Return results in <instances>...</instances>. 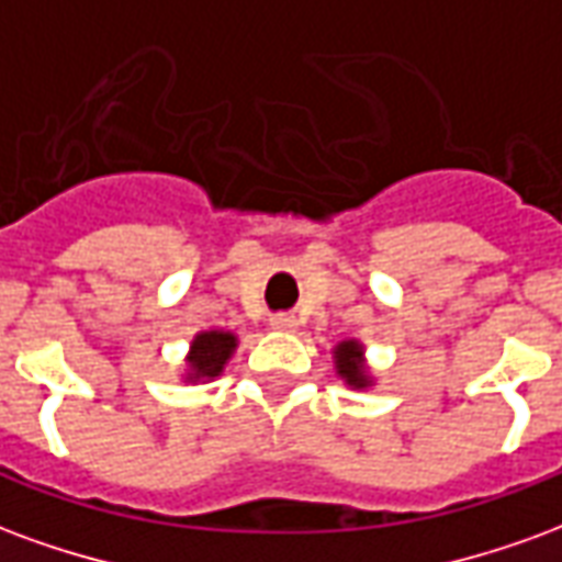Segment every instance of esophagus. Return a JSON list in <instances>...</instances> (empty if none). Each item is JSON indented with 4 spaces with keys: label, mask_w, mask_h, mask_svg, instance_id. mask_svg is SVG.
<instances>
[{
    "label": "esophagus",
    "mask_w": 562,
    "mask_h": 562,
    "mask_svg": "<svg viewBox=\"0 0 562 562\" xmlns=\"http://www.w3.org/2000/svg\"><path fill=\"white\" fill-rule=\"evenodd\" d=\"M294 316H289V313H277V316L270 318V328H277V330H294Z\"/></svg>",
    "instance_id": "esophagus-1"
}]
</instances>
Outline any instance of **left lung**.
I'll return each mask as SVG.
<instances>
[{"instance_id": "8db88e82", "label": "left lung", "mask_w": 562, "mask_h": 562, "mask_svg": "<svg viewBox=\"0 0 562 562\" xmlns=\"http://www.w3.org/2000/svg\"><path fill=\"white\" fill-rule=\"evenodd\" d=\"M361 346L358 342H340L337 346V367H340V376L349 382V385H364L367 379L361 373Z\"/></svg>"}]
</instances>
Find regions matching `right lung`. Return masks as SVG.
Returning a JSON list of instances; mask_svg holds the SVG:
<instances>
[{"label":"right lung","instance_id":"obj_1","mask_svg":"<svg viewBox=\"0 0 562 562\" xmlns=\"http://www.w3.org/2000/svg\"><path fill=\"white\" fill-rule=\"evenodd\" d=\"M234 334L225 330H207V334H198L192 342V355H189V364H192V376L195 379H213L220 376L222 367L228 361V355L234 349Z\"/></svg>","mask_w":562,"mask_h":562}]
</instances>
